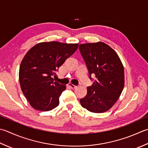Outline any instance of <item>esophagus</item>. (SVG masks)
<instances>
[{
    "mask_svg": "<svg viewBox=\"0 0 148 148\" xmlns=\"http://www.w3.org/2000/svg\"><path fill=\"white\" fill-rule=\"evenodd\" d=\"M68 85L70 86L71 88H76L77 87V86L74 85H73V84H72V83H69Z\"/></svg>",
    "mask_w": 148,
    "mask_h": 148,
    "instance_id": "esophagus-1",
    "label": "esophagus"
}]
</instances>
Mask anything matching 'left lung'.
Wrapping results in <instances>:
<instances>
[{
    "label": "left lung",
    "instance_id": "left-lung-1",
    "mask_svg": "<svg viewBox=\"0 0 148 148\" xmlns=\"http://www.w3.org/2000/svg\"><path fill=\"white\" fill-rule=\"evenodd\" d=\"M82 54L89 72L95 79L87 87V94L80 99L83 108L93 113H103L110 109L122 93L124 71L122 62L114 49L99 42L80 44Z\"/></svg>",
    "mask_w": 148,
    "mask_h": 148
}]
</instances>
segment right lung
<instances>
[{
	"label": "right lung",
	"mask_w": 148,
	"mask_h": 148,
	"mask_svg": "<svg viewBox=\"0 0 148 148\" xmlns=\"http://www.w3.org/2000/svg\"><path fill=\"white\" fill-rule=\"evenodd\" d=\"M77 47L78 43L41 42L26 53L20 66L19 82L33 108L46 112L59 105V97L66 86L54 81L53 76Z\"/></svg>",
	"instance_id": "add662e5"
}]
</instances>
